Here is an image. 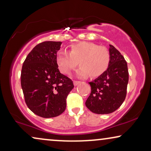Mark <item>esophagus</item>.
<instances>
[{
    "instance_id": "1",
    "label": "esophagus",
    "mask_w": 151,
    "mask_h": 151,
    "mask_svg": "<svg viewBox=\"0 0 151 151\" xmlns=\"http://www.w3.org/2000/svg\"><path fill=\"white\" fill-rule=\"evenodd\" d=\"M80 83H81V81H73L74 85L75 86H77L78 84H79Z\"/></svg>"
}]
</instances>
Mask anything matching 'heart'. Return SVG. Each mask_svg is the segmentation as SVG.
Returning a JSON list of instances; mask_svg holds the SVG:
<instances>
[{
    "mask_svg": "<svg viewBox=\"0 0 151 151\" xmlns=\"http://www.w3.org/2000/svg\"><path fill=\"white\" fill-rule=\"evenodd\" d=\"M58 69L63 74H69L78 65L77 77L86 79L96 78L104 74L110 63V53L104 47L88 42H81L70 47L68 52L59 51L56 56Z\"/></svg>",
    "mask_w": 151,
    "mask_h": 151,
    "instance_id": "1",
    "label": "heart"
}]
</instances>
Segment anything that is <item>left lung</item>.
<instances>
[{
	"label": "left lung",
	"instance_id": "left-lung-1",
	"mask_svg": "<svg viewBox=\"0 0 151 151\" xmlns=\"http://www.w3.org/2000/svg\"><path fill=\"white\" fill-rule=\"evenodd\" d=\"M110 63L104 74L89 82L91 93L86 106L93 113L108 114L118 109L125 100L129 80L127 64L121 53L109 45Z\"/></svg>",
	"mask_w": 151,
	"mask_h": 151
}]
</instances>
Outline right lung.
Returning a JSON list of instances; mask_svg holds the SVG:
<instances>
[{"instance_id":"1","label":"right lung","mask_w":151,"mask_h":151,"mask_svg":"<svg viewBox=\"0 0 151 151\" xmlns=\"http://www.w3.org/2000/svg\"><path fill=\"white\" fill-rule=\"evenodd\" d=\"M61 42L38 44L23 63L21 85L30 111L42 118H53L65 110L66 99L74 88L70 78L61 74L56 56Z\"/></svg>"}]
</instances>
